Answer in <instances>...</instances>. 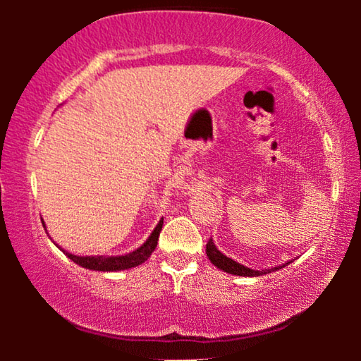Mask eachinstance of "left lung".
Returning a JSON list of instances; mask_svg holds the SVG:
<instances>
[{
	"label": "left lung",
	"mask_w": 361,
	"mask_h": 361,
	"mask_svg": "<svg viewBox=\"0 0 361 361\" xmlns=\"http://www.w3.org/2000/svg\"><path fill=\"white\" fill-rule=\"evenodd\" d=\"M207 256H209L210 263L215 264L216 268L225 271V273L228 274H235V276H245V278H256V276H263V274H269L273 273V271H278L281 268H284V266H288L290 261H288L286 264H281V266H276V268H271V269H261V271H256V269H251L248 266H243L240 264L238 261L228 258V256H225L221 251H219L216 248L214 240H209V243H207Z\"/></svg>",
	"instance_id": "1"
}]
</instances>
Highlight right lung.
<instances>
[{
	"label": "right lung",
	"mask_w": 361,
	"mask_h": 361,
	"mask_svg": "<svg viewBox=\"0 0 361 361\" xmlns=\"http://www.w3.org/2000/svg\"><path fill=\"white\" fill-rule=\"evenodd\" d=\"M162 224H164V219L159 220V224L156 225V228L152 230V233L149 235V238H147L145 243H142L140 248H136L135 251H131V253H126V255H120V256H77V255H72L68 253V251L62 250L63 255L67 256V258H71L73 263H77L78 266H82V268H87V269H92V271H103V273H111V271H123V269H130V268H136V266H140L145 263V261L149 258L152 255V251L156 250V245H157V240H159V233L162 230ZM42 226L46 228V224H44L42 220Z\"/></svg>",
	"instance_id": "right-lung-1"
}]
</instances>
